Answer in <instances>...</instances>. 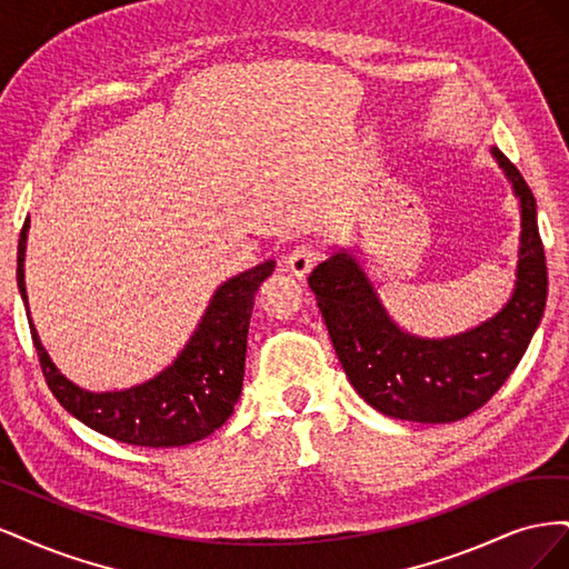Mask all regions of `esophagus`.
Segmentation results:
<instances>
[{
  "label": "esophagus",
  "mask_w": 569,
  "mask_h": 569,
  "mask_svg": "<svg viewBox=\"0 0 569 569\" xmlns=\"http://www.w3.org/2000/svg\"><path fill=\"white\" fill-rule=\"evenodd\" d=\"M318 261H320L318 249L311 247V244H301V247H297L295 251L289 253L287 270L295 274L297 280H306L308 274H311V270L318 266Z\"/></svg>",
  "instance_id": "esophagus-1"
}]
</instances>
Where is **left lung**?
Listing matches in <instances>:
<instances>
[{
  "label": "left lung",
  "instance_id": "obj_1",
  "mask_svg": "<svg viewBox=\"0 0 569 569\" xmlns=\"http://www.w3.org/2000/svg\"><path fill=\"white\" fill-rule=\"evenodd\" d=\"M491 157L520 203V249L512 295L485 322L443 339L406 332L351 249L332 251L308 278L349 382L389 418L432 425L468 418L518 368L543 318L548 272L537 199L501 149L491 147Z\"/></svg>",
  "mask_w": 569,
  "mask_h": 569
}]
</instances>
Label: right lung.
Returning <instances> with one entry per match:
<instances>
[{
	"mask_svg": "<svg viewBox=\"0 0 569 569\" xmlns=\"http://www.w3.org/2000/svg\"><path fill=\"white\" fill-rule=\"evenodd\" d=\"M28 230L30 218H26L19 239L16 282H19L44 380L73 418L99 435L132 446H149V449L194 443L226 425L242 393L247 335L256 291L272 274L274 261L258 263L222 282L184 349L151 380L128 389L90 391L61 375L30 318L23 268Z\"/></svg>",
	"mask_w": 569,
	"mask_h": 569,
	"instance_id": "obj_1",
	"label": "right lung"
}]
</instances>
